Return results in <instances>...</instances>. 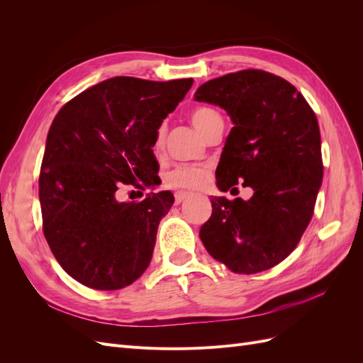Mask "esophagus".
<instances>
[{
  "label": "esophagus",
  "instance_id": "34e87169",
  "mask_svg": "<svg viewBox=\"0 0 363 363\" xmlns=\"http://www.w3.org/2000/svg\"><path fill=\"white\" fill-rule=\"evenodd\" d=\"M175 204H180L184 199H188L189 196V192H186V191H177L175 192Z\"/></svg>",
  "mask_w": 363,
  "mask_h": 363
}]
</instances>
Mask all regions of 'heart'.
<instances>
[{
	"label": "heart",
	"instance_id": "1",
	"mask_svg": "<svg viewBox=\"0 0 363 363\" xmlns=\"http://www.w3.org/2000/svg\"><path fill=\"white\" fill-rule=\"evenodd\" d=\"M216 118H219V115L215 111H212V108L199 107L191 113V123L204 136L207 128L211 127L213 119ZM164 135H167V128H164V125H162L157 130L155 147H152L156 155H160L164 148ZM208 174H211V168H208L207 164H194V163L179 164V167H175L167 174V177H164V184L169 186L172 189H184V191L199 189L208 180Z\"/></svg>",
	"mask_w": 363,
	"mask_h": 363
}]
</instances>
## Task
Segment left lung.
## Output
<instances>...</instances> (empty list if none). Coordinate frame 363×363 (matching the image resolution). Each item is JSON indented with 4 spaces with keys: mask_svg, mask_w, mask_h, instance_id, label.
I'll return each mask as SVG.
<instances>
[{
    "mask_svg": "<svg viewBox=\"0 0 363 363\" xmlns=\"http://www.w3.org/2000/svg\"><path fill=\"white\" fill-rule=\"evenodd\" d=\"M194 96L224 108L233 123L216 168L219 191L239 182L255 191L247 201L212 196L201 242L236 274L276 267L300 242L321 188L316 116L289 82L260 69L208 80Z\"/></svg>",
    "mask_w": 363,
    "mask_h": 363,
    "instance_id": "obj_1",
    "label": "left lung"
}]
</instances>
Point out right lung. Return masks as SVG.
Here are the masks:
<instances>
[{"label":"right lung","mask_w":363,"mask_h":363,"mask_svg":"<svg viewBox=\"0 0 363 363\" xmlns=\"http://www.w3.org/2000/svg\"><path fill=\"white\" fill-rule=\"evenodd\" d=\"M194 80L113 77L77 95L54 118L43 152V235L60 267L87 288L123 289L148 268L169 191L118 201L123 184H159V127Z\"/></svg>","instance_id":"add662e5"}]
</instances>
